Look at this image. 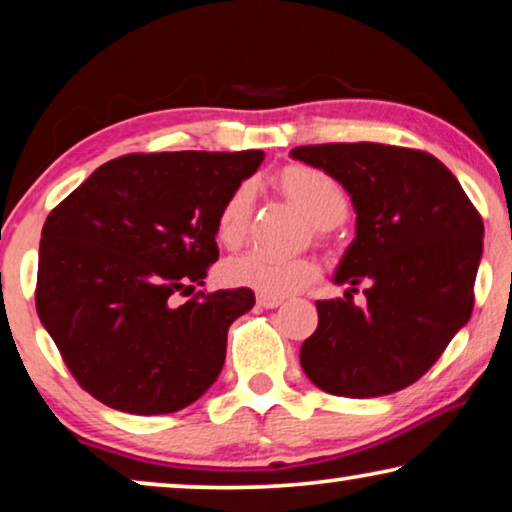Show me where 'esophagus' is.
Segmentation results:
<instances>
[{
  "label": "esophagus",
  "instance_id": "esophagus-1",
  "mask_svg": "<svg viewBox=\"0 0 512 512\" xmlns=\"http://www.w3.org/2000/svg\"><path fill=\"white\" fill-rule=\"evenodd\" d=\"M256 303L261 305V307H265V310H272V307H279L284 303L282 298H277V296H265V293H258L256 296Z\"/></svg>",
  "mask_w": 512,
  "mask_h": 512
}]
</instances>
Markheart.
I'll return each mask as SVG.
<instances>
[{"label": "heart", "mask_w": 512, "mask_h": 512, "mask_svg": "<svg viewBox=\"0 0 512 512\" xmlns=\"http://www.w3.org/2000/svg\"><path fill=\"white\" fill-rule=\"evenodd\" d=\"M277 184L293 205L303 209L317 223V235L328 240L331 226L340 223L349 212V198L342 184L331 174L312 165H286L277 174ZM254 209V186L249 181L237 184L221 202L214 219V235L223 247L237 249L247 240ZM319 268L312 258H279L261 251L228 258L221 265V279L230 286H242L265 296H289L317 282Z\"/></svg>", "instance_id": "b5f03b06"}]
</instances>
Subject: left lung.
Returning a JSON list of instances; mask_svg holds the SVG:
<instances>
[{
	"instance_id": "8db88e82",
	"label": "left lung",
	"mask_w": 512,
	"mask_h": 512,
	"mask_svg": "<svg viewBox=\"0 0 512 512\" xmlns=\"http://www.w3.org/2000/svg\"><path fill=\"white\" fill-rule=\"evenodd\" d=\"M291 156L340 181L356 237L335 275L345 298L317 300L300 366L333 396H387L415 384L471 319L482 216L431 153L391 144H312ZM364 286L367 305L353 293Z\"/></svg>"
}]
</instances>
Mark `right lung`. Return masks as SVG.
Segmentation results:
<instances>
[{"instance_id": "add662e5", "label": "right lung", "mask_w": 512, "mask_h": 512, "mask_svg": "<svg viewBox=\"0 0 512 512\" xmlns=\"http://www.w3.org/2000/svg\"><path fill=\"white\" fill-rule=\"evenodd\" d=\"M263 151L128 153L48 214L34 303L83 391L130 415H167L205 394L251 289L195 291L219 261L221 202Z\"/></svg>"}]
</instances>
